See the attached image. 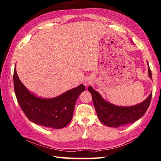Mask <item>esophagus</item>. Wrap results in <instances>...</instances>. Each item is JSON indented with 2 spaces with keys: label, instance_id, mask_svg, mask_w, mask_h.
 Here are the masks:
<instances>
[{
  "label": "esophagus",
  "instance_id": "1",
  "mask_svg": "<svg viewBox=\"0 0 161 161\" xmlns=\"http://www.w3.org/2000/svg\"><path fill=\"white\" fill-rule=\"evenodd\" d=\"M90 83H91L90 80H89V79H84V80H83V84H84L85 86H88Z\"/></svg>",
  "mask_w": 161,
  "mask_h": 161
}]
</instances>
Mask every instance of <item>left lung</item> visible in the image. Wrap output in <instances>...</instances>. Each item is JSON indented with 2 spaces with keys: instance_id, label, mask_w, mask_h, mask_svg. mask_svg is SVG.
Wrapping results in <instances>:
<instances>
[{
  "instance_id": "left-lung-1",
  "label": "left lung",
  "mask_w": 161,
  "mask_h": 161,
  "mask_svg": "<svg viewBox=\"0 0 161 161\" xmlns=\"http://www.w3.org/2000/svg\"><path fill=\"white\" fill-rule=\"evenodd\" d=\"M148 76L152 79V73L149 66ZM88 90L92 95L95 109L99 120L104 125L114 128L134 123L139 119L148 109L152 98L151 92L147 99L142 103L131 107H120L105 101L99 92L91 86L89 87Z\"/></svg>"
}]
</instances>
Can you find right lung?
Wrapping results in <instances>:
<instances>
[{"instance_id": "1", "label": "right lung", "mask_w": 161, "mask_h": 161, "mask_svg": "<svg viewBox=\"0 0 161 161\" xmlns=\"http://www.w3.org/2000/svg\"><path fill=\"white\" fill-rule=\"evenodd\" d=\"M13 81L17 101L27 118L34 124L53 129L62 128L70 122L76 101L85 90L81 84L54 98L43 99L27 90L19 80L15 68Z\"/></svg>"}]
</instances>
